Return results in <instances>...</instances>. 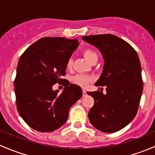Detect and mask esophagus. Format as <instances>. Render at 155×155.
I'll list each match as a JSON object with an SVG mask.
<instances>
[{
    "instance_id": "esophagus-1",
    "label": "esophagus",
    "mask_w": 155,
    "mask_h": 155,
    "mask_svg": "<svg viewBox=\"0 0 155 155\" xmlns=\"http://www.w3.org/2000/svg\"><path fill=\"white\" fill-rule=\"evenodd\" d=\"M82 96H83V97H86L87 96V93H86V91H85V90L82 91Z\"/></svg>"
}]
</instances>
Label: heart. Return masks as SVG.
Masks as SVG:
<instances>
[{
    "instance_id": "heart-1",
    "label": "heart",
    "mask_w": 155,
    "mask_h": 155,
    "mask_svg": "<svg viewBox=\"0 0 155 155\" xmlns=\"http://www.w3.org/2000/svg\"><path fill=\"white\" fill-rule=\"evenodd\" d=\"M83 55L89 62L91 61L94 58H97L96 52L91 49H85L83 51ZM72 64H73V61H72L71 58H70L68 61V62H67V68H71ZM91 80V77L83 74H77L73 77V82L75 84L83 87H86Z\"/></svg>"
}]
</instances>
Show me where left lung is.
Returning a JSON list of instances; mask_svg holds the SVG:
<instances>
[{
	"label": "left lung",
	"mask_w": 155,
	"mask_h": 155,
	"mask_svg": "<svg viewBox=\"0 0 155 155\" xmlns=\"http://www.w3.org/2000/svg\"><path fill=\"white\" fill-rule=\"evenodd\" d=\"M82 39L97 48L105 61L95 86H105L107 94L99 90L87 92L94 100L87 114L89 121L102 132H116L127 125L138 110L143 89L140 58L129 43L115 35L98 34Z\"/></svg>",
	"instance_id": "1"
}]
</instances>
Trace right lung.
<instances>
[{
  "label": "right lung",
  "instance_id": "1",
  "mask_svg": "<svg viewBox=\"0 0 155 155\" xmlns=\"http://www.w3.org/2000/svg\"><path fill=\"white\" fill-rule=\"evenodd\" d=\"M79 45L77 39L43 37L20 57L14 81L16 107L27 124L39 132H52L68 118L70 108L82 96V88L69 82L61 94L53 91L64 82L67 62Z\"/></svg>",
  "mask_w": 155,
  "mask_h": 155
}]
</instances>
